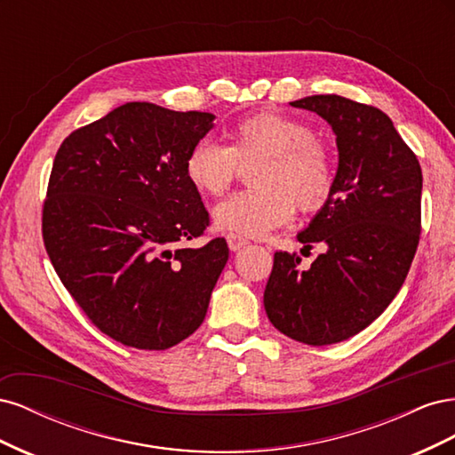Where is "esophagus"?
<instances>
[{
  "label": "esophagus",
  "mask_w": 455,
  "mask_h": 455,
  "mask_svg": "<svg viewBox=\"0 0 455 455\" xmlns=\"http://www.w3.org/2000/svg\"><path fill=\"white\" fill-rule=\"evenodd\" d=\"M228 244H229V251L237 252V251L244 249L246 244H249V239H244L241 235H235V233H229V235H228Z\"/></svg>",
  "instance_id": "obj_1"
}]
</instances>
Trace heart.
Returning a JSON list of instances; mask_svg holds the SVG:
<instances>
[{"label":"heart","mask_w":455,"mask_h":455,"mask_svg":"<svg viewBox=\"0 0 455 455\" xmlns=\"http://www.w3.org/2000/svg\"><path fill=\"white\" fill-rule=\"evenodd\" d=\"M229 146L203 139L189 149L186 174L201 194L218 197L235 180L241 163L259 161L251 182L214 209L216 226L243 237H264L291 222L296 206L315 212L336 182L334 157L306 121L281 112H258L229 129Z\"/></svg>","instance_id":"b5f03b06"}]
</instances>
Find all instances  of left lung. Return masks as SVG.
<instances>
[{
	"instance_id": "8db88e82",
	"label": "left lung",
	"mask_w": 455,
	"mask_h": 455,
	"mask_svg": "<svg viewBox=\"0 0 455 455\" xmlns=\"http://www.w3.org/2000/svg\"><path fill=\"white\" fill-rule=\"evenodd\" d=\"M291 104L332 125L339 163L332 194L298 235L326 252L309 269L296 252H275L264 307L284 336L330 346L359 334L401 291L419 244L423 176L381 109L338 94Z\"/></svg>"
}]
</instances>
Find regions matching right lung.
<instances>
[{
	"mask_svg": "<svg viewBox=\"0 0 455 455\" xmlns=\"http://www.w3.org/2000/svg\"><path fill=\"white\" fill-rule=\"evenodd\" d=\"M212 121L127 102L66 136L54 156L45 251L87 319L123 346L169 349L204 321L228 243H180L211 222L186 159Z\"/></svg>",
	"mask_w": 455,
	"mask_h": 455,
	"instance_id": "right-lung-1",
	"label": "right lung"
}]
</instances>
